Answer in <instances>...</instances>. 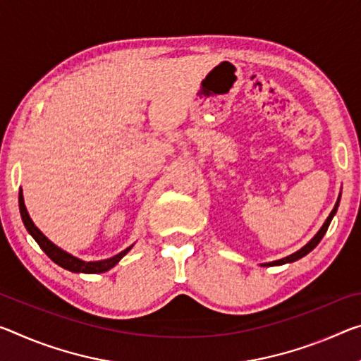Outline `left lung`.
<instances>
[{
  "label": "left lung",
  "instance_id": "left-lung-1",
  "mask_svg": "<svg viewBox=\"0 0 361 361\" xmlns=\"http://www.w3.org/2000/svg\"><path fill=\"white\" fill-rule=\"evenodd\" d=\"M339 201H341V197L337 199V202H336V205H334V209H333V212H331L329 214V216L328 219H326V221H324V225L322 226V230H319L318 233H317V236H314L310 243H308L307 245H304V247H302L300 250H297V252H294L293 255H289V257H286V259H281V260H276V262H270V263H265L267 267H276V265H284V263H290V262H295V260H299V259H302V257H305L308 252H312V250L317 247L318 245V243L322 241L323 239V236L326 234V231H328V226H329V223H331V220H333V216L336 215V212H337V207H339Z\"/></svg>",
  "mask_w": 361,
  "mask_h": 361
}]
</instances>
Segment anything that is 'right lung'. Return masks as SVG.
<instances>
[{"label": "right lung", "instance_id": "obj_1", "mask_svg": "<svg viewBox=\"0 0 361 361\" xmlns=\"http://www.w3.org/2000/svg\"><path fill=\"white\" fill-rule=\"evenodd\" d=\"M19 209H20V215H22V220H24V225L27 228V231L32 234L33 239L38 243L39 247L44 254H47L51 260L57 265L66 268L68 271H73V273H102V271H107L111 270V268L118 263V260L122 259V257L128 252V250L133 247V245H130L123 250V252H120L117 255H114L112 259H107V260H101V262H83L77 259V257H73L71 254L64 252V250L57 247L53 243L49 241V239L44 236V234L38 230L35 226V223L32 221L30 215H28V212L25 209V204H24V197H22V191L19 192Z\"/></svg>", "mask_w": 361, "mask_h": 361}]
</instances>
